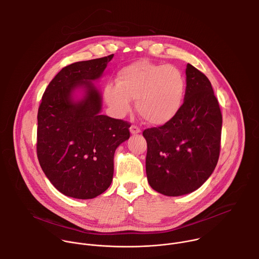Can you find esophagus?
I'll return each instance as SVG.
<instances>
[{"mask_svg":"<svg viewBox=\"0 0 259 259\" xmlns=\"http://www.w3.org/2000/svg\"><path fill=\"white\" fill-rule=\"evenodd\" d=\"M130 132H131V134H138V133L141 132V130H140V128L137 127L136 125H132V126L130 127Z\"/></svg>","mask_w":259,"mask_h":259,"instance_id":"obj_1","label":"esophagus"}]
</instances>
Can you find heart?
Instances as JSON below:
<instances>
[{"instance_id":"1","label":"heart","mask_w":259,"mask_h":259,"mask_svg":"<svg viewBox=\"0 0 259 259\" xmlns=\"http://www.w3.org/2000/svg\"><path fill=\"white\" fill-rule=\"evenodd\" d=\"M117 84H107L104 97L118 116L126 115L135 100L138 115L147 124L162 126L178 114L186 93V80L173 65L147 60L133 62L118 72Z\"/></svg>"}]
</instances>
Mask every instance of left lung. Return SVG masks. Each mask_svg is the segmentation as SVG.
I'll return each instance as SVG.
<instances>
[{"label":"left lung","instance_id":"left-lung-1","mask_svg":"<svg viewBox=\"0 0 259 259\" xmlns=\"http://www.w3.org/2000/svg\"><path fill=\"white\" fill-rule=\"evenodd\" d=\"M186 75V95L175 118L142 132L147 180L169 197L198 190L214 171L220 152L223 116L211 83L190 63Z\"/></svg>","mask_w":259,"mask_h":259}]
</instances>
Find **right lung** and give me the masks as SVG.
Returning <instances> with one entry per match:
<instances>
[{
    "instance_id": "1",
    "label": "right lung",
    "mask_w": 259,
    "mask_h": 259,
    "mask_svg": "<svg viewBox=\"0 0 259 259\" xmlns=\"http://www.w3.org/2000/svg\"><path fill=\"white\" fill-rule=\"evenodd\" d=\"M114 54L63 67L46 88L38 110L36 155L61 194L93 199L110 186L117 147L129 139L128 122L101 115L99 79ZM82 88L85 95L73 99Z\"/></svg>"
}]
</instances>
